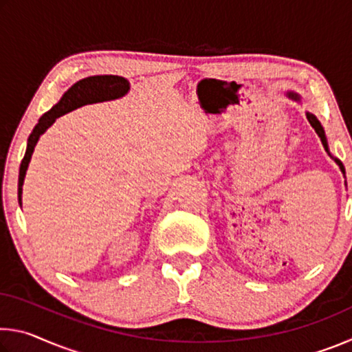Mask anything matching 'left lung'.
Wrapping results in <instances>:
<instances>
[{"instance_id":"obj_1","label":"left lung","mask_w":352,"mask_h":352,"mask_svg":"<svg viewBox=\"0 0 352 352\" xmlns=\"http://www.w3.org/2000/svg\"><path fill=\"white\" fill-rule=\"evenodd\" d=\"M289 98L294 99V100H300V96H298V94H295V93H289ZM306 116H307V121L311 122V126L315 129V132H317V135L321 138V142H323V146H324V148L327 151V140H326V135H324V129L321 127V124H320V121L317 119V116L312 115V113H306ZM327 153H329V151H327ZM333 162L338 164V168H340V170L343 172V175H344V166H343V163L338 158H333Z\"/></svg>"}]
</instances>
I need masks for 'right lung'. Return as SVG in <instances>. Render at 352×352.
<instances>
[{
	"mask_svg": "<svg viewBox=\"0 0 352 352\" xmlns=\"http://www.w3.org/2000/svg\"><path fill=\"white\" fill-rule=\"evenodd\" d=\"M130 90V83L127 79L121 76H90L85 77L79 82H76L69 90L63 94L62 99L52 107L50 111H46L43 116L38 119V124L34 127L32 133L29 135L28 147L25 158L20 164V175H19V200L21 204V192H23V182H25L26 170L29 162H31L34 147L37 144L40 135L50 129L57 118H60L65 113L76 110L77 107L93 104V102H104V100H111L122 98Z\"/></svg>",
	"mask_w": 352,
	"mask_h": 352,
	"instance_id": "obj_1",
	"label": "right lung"
}]
</instances>
